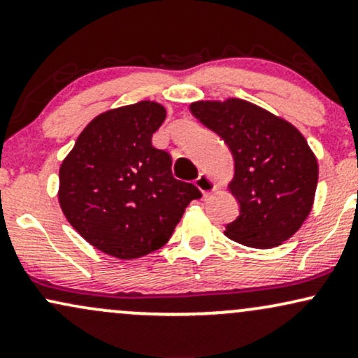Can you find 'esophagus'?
Listing matches in <instances>:
<instances>
[{
    "label": "esophagus",
    "instance_id": "34e87169",
    "mask_svg": "<svg viewBox=\"0 0 358 358\" xmlns=\"http://www.w3.org/2000/svg\"><path fill=\"white\" fill-rule=\"evenodd\" d=\"M195 185H196V188H199V190L203 193V195H208V193L213 192L217 188L215 182H213L210 176H207L203 173H200L199 178L195 180Z\"/></svg>",
    "mask_w": 358,
    "mask_h": 358
}]
</instances>
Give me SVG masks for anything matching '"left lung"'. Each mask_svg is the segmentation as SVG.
<instances>
[{
    "label": "left lung",
    "instance_id": "1",
    "mask_svg": "<svg viewBox=\"0 0 358 358\" xmlns=\"http://www.w3.org/2000/svg\"><path fill=\"white\" fill-rule=\"evenodd\" d=\"M192 114L224 139L234 156L229 183L241 212L225 236L256 249L294 236L313 207L318 163L291 122L242 99L199 101Z\"/></svg>",
    "mask_w": 358,
    "mask_h": 358
}]
</instances>
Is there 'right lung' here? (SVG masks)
<instances>
[{
    "label": "right lung",
    "mask_w": 358,
    "mask_h": 358,
    "mask_svg": "<svg viewBox=\"0 0 358 358\" xmlns=\"http://www.w3.org/2000/svg\"><path fill=\"white\" fill-rule=\"evenodd\" d=\"M166 110L153 101L106 110L77 138L59 171V202L94 248L136 259L163 248L202 193L176 180L171 156L151 145Z\"/></svg>",
    "instance_id": "obj_1"
}]
</instances>
